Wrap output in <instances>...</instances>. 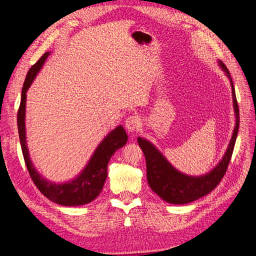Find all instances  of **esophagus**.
Instances as JSON below:
<instances>
[{
	"label": "esophagus",
	"instance_id": "34e87169",
	"mask_svg": "<svg viewBox=\"0 0 256 256\" xmlns=\"http://www.w3.org/2000/svg\"><path fill=\"white\" fill-rule=\"evenodd\" d=\"M126 128L129 131V132H134V131H138V127H140V120H138V116L136 115H131L126 120Z\"/></svg>",
	"mask_w": 256,
	"mask_h": 256
}]
</instances>
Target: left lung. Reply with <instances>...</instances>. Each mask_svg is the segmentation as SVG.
I'll return each mask as SVG.
<instances>
[{
    "label": "left lung",
    "instance_id": "1",
    "mask_svg": "<svg viewBox=\"0 0 256 256\" xmlns=\"http://www.w3.org/2000/svg\"><path fill=\"white\" fill-rule=\"evenodd\" d=\"M220 66L226 72V76L230 80L232 94H233V102L236 114V126L226 154L223 156L220 164L212 172L198 177H192L180 173L168 164L166 159L162 156L161 152L152 144L142 138H138V143L142 148L146 159L147 182H148L150 187L156 194H158L168 203L187 204L208 194L219 184L228 170L238 134L239 108L234 84L230 79L228 68L222 62H220Z\"/></svg>",
    "mask_w": 256,
    "mask_h": 256
}]
</instances>
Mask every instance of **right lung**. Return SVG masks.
I'll return each instance as SVG.
<instances>
[{"label":"right lung","instance_id":"1","mask_svg":"<svg viewBox=\"0 0 256 256\" xmlns=\"http://www.w3.org/2000/svg\"><path fill=\"white\" fill-rule=\"evenodd\" d=\"M49 52H46L36 63L30 68L24 83H23L21 102L18 109V132L20 138L21 150L23 158L28 168L30 178L35 186L42 194L51 200L52 202L63 206H79L90 203L99 193L102 192L104 184L108 175V164L112 154L120 147L126 144L128 136L122 126H118L108 134L104 141L99 144L92 154L88 166L76 180L66 184H52L46 180L37 173L32 161L28 156V150L26 142V90L30 86L37 72L40 70L44 60L49 56Z\"/></svg>","mask_w":256,"mask_h":256}]
</instances>
